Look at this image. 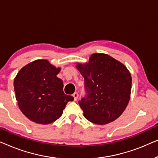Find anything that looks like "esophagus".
Segmentation results:
<instances>
[{"label":"esophagus","mask_w":158,"mask_h":158,"mask_svg":"<svg viewBox=\"0 0 158 158\" xmlns=\"http://www.w3.org/2000/svg\"><path fill=\"white\" fill-rule=\"evenodd\" d=\"M73 98H74V101H77V98H78L79 95L77 92H75L74 94H73Z\"/></svg>","instance_id":"1"}]
</instances>
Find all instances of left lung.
Listing matches in <instances>:
<instances>
[{
    "mask_svg": "<svg viewBox=\"0 0 158 158\" xmlns=\"http://www.w3.org/2000/svg\"><path fill=\"white\" fill-rule=\"evenodd\" d=\"M85 80V97L79 101L89 122L103 125L119 117L130 99L131 77L127 67L103 53L90 55L88 63L76 65Z\"/></svg>",
    "mask_w": 158,
    "mask_h": 158,
    "instance_id": "obj_1",
    "label": "left lung"
}]
</instances>
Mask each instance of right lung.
Returning <instances> with one entry per match:
<instances>
[{"instance_id":"right-lung-1","label":"right lung","mask_w":158,"mask_h":158,"mask_svg":"<svg viewBox=\"0 0 158 158\" xmlns=\"http://www.w3.org/2000/svg\"><path fill=\"white\" fill-rule=\"evenodd\" d=\"M47 60H36L23 67L14 81V91L21 112L32 122L48 124L62 116L68 101L74 98L63 92V82Z\"/></svg>"}]
</instances>
